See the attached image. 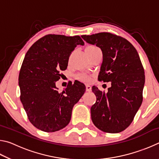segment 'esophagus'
<instances>
[{
  "label": "esophagus",
  "mask_w": 159,
  "mask_h": 159,
  "mask_svg": "<svg viewBox=\"0 0 159 159\" xmlns=\"http://www.w3.org/2000/svg\"><path fill=\"white\" fill-rule=\"evenodd\" d=\"M86 91H88V92H90V91H91V85H86Z\"/></svg>",
  "instance_id": "34e87169"
}]
</instances>
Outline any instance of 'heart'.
<instances>
[{
    "instance_id": "b5f03b06",
    "label": "heart",
    "mask_w": 159,
    "mask_h": 159,
    "mask_svg": "<svg viewBox=\"0 0 159 159\" xmlns=\"http://www.w3.org/2000/svg\"><path fill=\"white\" fill-rule=\"evenodd\" d=\"M99 49V48L98 47L95 46V45H89V46H88L87 48H85V50H88V51H93V50H98ZM78 78H79V79L82 80V81H84V82H90V77L89 76H88V75L86 74H80L79 75V76H78Z\"/></svg>"
}]
</instances>
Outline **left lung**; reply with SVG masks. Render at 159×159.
<instances>
[{"instance_id": "obj_1", "label": "left lung", "mask_w": 159, "mask_h": 159, "mask_svg": "<svg viewBox=\"0 0 159 159\" xmlns=\"http://www.w3.org/2000/svg\"><path fill=\"white\" fill-rule=\"evenodd\" d=\"M81 37L100 48L103 61L98 80L111 83L107 93L93 86L97 101L90 109L91 118L102 131L120 133L133 122L143 99L145 76L140 58L133 45L121 36L101 32Z\"/></svg>"}]
</instances>
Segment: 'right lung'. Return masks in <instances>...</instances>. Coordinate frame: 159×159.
Returning a JSON list of instances; mask_svg holds the SVG:
<instances>
[{
	"mask_svg": "<svg viewBox=\"0 0 159 159\" xmlns=\"http://www.w3.org/2000/svg\"><path fill=\"white\" fill-rule=\"evenodd\" d=\"M78 45H84L79 36L48 34L35 42L24 59L19 74L20 100L29 121L42 131L66 127L74 104L85 92V85L78 80L69 83L61 93L55 85Z\"/></svg>",
	"mask_w": 159,
	"mask_h": 159,
	"instance_id": "add662e5",
	"label": "right lung"
}]
</instances>
